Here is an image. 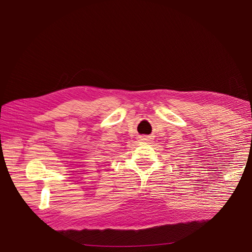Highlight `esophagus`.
I'll use <instances>...</instances> for the list:
<instances>
[{"label":"esophagus","mask_w":252,"mask_h":252,"mask_svg":"<svg viewBox=\"0 0 252 252\" xmlns=\"http://www.w3.org/2000/svg\"><path fill=\"white\" fill-rule=\"evenodd\" d=\"M143 141H148V136H142Z\"/></svg>","instance_id":"esophagus-1"}]
</instances>
